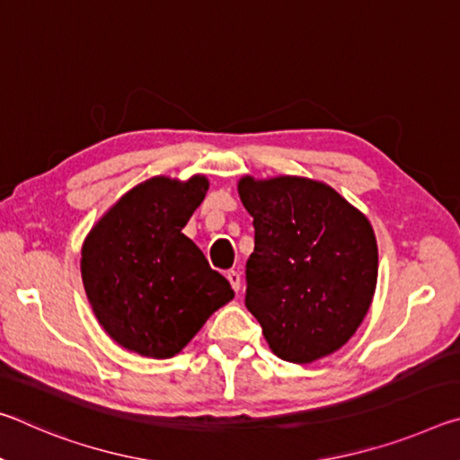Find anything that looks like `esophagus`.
I'll list each match as a JSON object with an SVG mask.
<instances>
[{"label":"esophagus","instance_id":"34e87169","mask_svg":"<svg viewBox=\"0 0 460 460\" xmlns=\"http://www.w3.org/2000/svg\"><path fill=\"white\" fill-rule=\"evenodd\" d=\"M227 279H229V284H231L233 290L239 292V288H241V276H239V271L229 270V271H227Z\"/></svg>","mask_w":460,"mask_h":460}]
</instances>
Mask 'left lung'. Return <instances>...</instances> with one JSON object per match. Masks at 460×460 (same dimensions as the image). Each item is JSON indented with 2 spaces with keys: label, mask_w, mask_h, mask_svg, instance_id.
<instances>
[{
  "label": "left lung",
  "mask_w": 460,
  "mask_h": 460,
  "mask_svg": "<svg viewBox=\"0 0 460 460\" xmlns=\"http://www.w3.org/2000/svg\"><path fill=\"white\" fill-rule=\"evenodd\" d=\"M253 217L245 306L279 359L313 363L359 329L377 284L367 217L324 182L300 176L239 181Z\"/></svg>",
  "instance_id": "8db88e82"
}]
</instances>
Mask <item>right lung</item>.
Listing matches in <instances>:
<instances>
[{
    "instance_id": "right-lung-1",
    "label": "right lung",
    "mask_w": 460,
    "mask_h": 460,
    "mask_svg": "<svg viewBox=\"0 0 460 460\" xmlns=\"http://www.w3.org/2000/svg\"><path fill=\"white\" fill-rule=\"evenodd\" d=\"M207 190L205 176L150 178L123 194L84 239V292L99 324L128 351L174 357L235 296L182 233Z\"/></svg>"
}]
</instances>
